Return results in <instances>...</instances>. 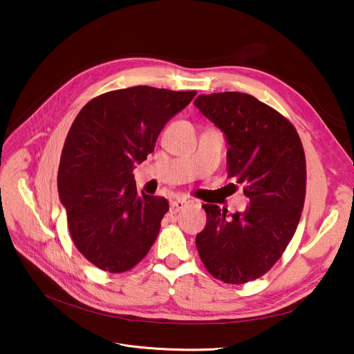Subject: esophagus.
Returning <instances> with one entry per match:
<instances>
[{
  "mask_svg": "<svg viewBox=\"0 0 354 354\" xmlns=\"http://www.w3.org/2000/svg\"><path fill=\"white\" fill-rule=\"evenodd\" d=\"M187 201L185 199H176V201H172L171 202V212L172 214H178L179 211H182L185 207H187Z\"/></svg>",
  "mask_w": 354,
  "mask_h": 354,
  "instance_id": "1",
  "label": "esophagus"
}]
</instances>
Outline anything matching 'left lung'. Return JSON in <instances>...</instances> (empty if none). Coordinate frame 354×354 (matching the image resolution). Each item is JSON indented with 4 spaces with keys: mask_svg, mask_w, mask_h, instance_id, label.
Wrapping results in <instances>:
<instances>
[{
    "mask_svg": "<svg viewBox=\"0 0 354 354\" xmlns=\"http://www.w3.org/2000/svg\"><path fill=\"white\" fill-rule=\"evenodd\" d=\"M195 106L225 133L228 176L244 187V214L205 203L196 248L208 272L245 284L268 272L299 225L306 199V155L292 123L247 93L201 95ZM234 185V183H232Z\"/></svg>",
    "mask_w": 354,
    "mask_h": 354,
    "instance_id": "1",
    "label": "left lung"
}]
</instances>
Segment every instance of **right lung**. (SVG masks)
<instances>
[{"mask_svg":"<svg viewBox=\"0 0 354 354\" xmlns=\"http://www.w3.org/2000/svg\"><path fill=\"white\" fill-rule=\"evenodd\" d=\"M195 96V90L127 87L91 99L74 119L57 188L73 243L93 266L126 272L153 245L169 203L139 192L132 172L153 152L167 120Z\"/></svg>","mask_w":354,"mask_h":354,"instance_id":"add662e5","label":"right lung"}]
</instances>
